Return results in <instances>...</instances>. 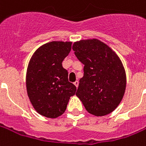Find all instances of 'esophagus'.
<instances>
[{
    "mask_svg": "<svg viewBox=\"0 0 146 146\" xmlns=\"http://www.w3.org/2000/svg\"><path fill=\"white\" fill-rule=\"evenodd\" d=\"M73 84H74V85H75V86H76V87H78V85H79V82L77 81V80H76V81L74 82V83H73Z\"/></svg>",
    "mask_w": 146,
    "mask_h": 146,
    "instance_id": "esophagus-1",
    "label": "esophagus"
}]
</instances>
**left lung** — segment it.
<instances>
[{
    "label": "left lung",
    "instance_id": "8db88e82",
    "mask_svg": "<svg viewBox=\"0 0 146 146\" xmlns=\"http://www.w3.org/2000/svg\"><path fill=\"white\" fill-rule=\"evenodd\" d=\"M73 49L84 65L76 95L90 114L104 116L111 113L121 103L126 88V74L120 58L96 38L76 42Z\"/></svg>",
    "mask_w": 146,
    "mask_h": 146
}]
</instances>
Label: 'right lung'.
<instances>
[{"label": "right lung", "mask_w": 146, "mask_h": 146, "mask_svg": "<svg viewBox=\"0 0 146 146\" xmlns=\"http://www.w3.org/2000/svg\"><path fill=\"white\" fill-rule=\"evenodd\" d=\"M71 42L53 41L40 46L32 55L26 73L29 100L41 115L56 118L66 109L76 86L68 80L62 62L71 50Z\"/></svg>", "instance_id": "1"}]
</instances>
